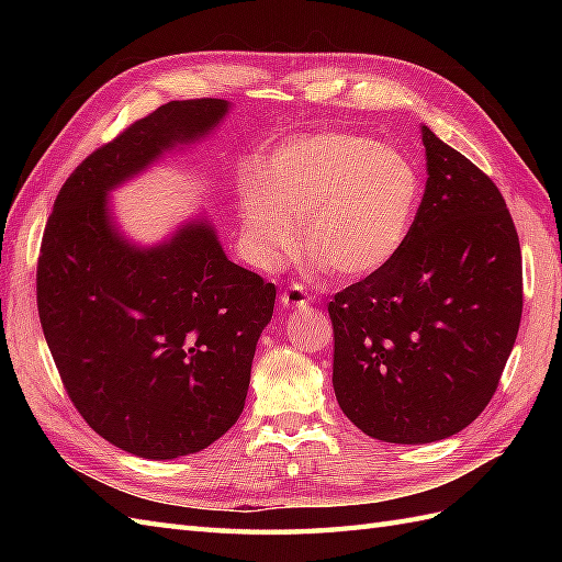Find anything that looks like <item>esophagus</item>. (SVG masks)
<instances>
[{
  "label": "esophagus",
  "instance_id": "34e87169",
  "mask_svg": "<svg viewBox=\"0 0 562 562\" xmlns=\"http://www.w3.org/2000/svg\"><path fill=\"white\" fill-rule=\"evenodd\" d=\"M281 307L283 310H302V307H310L312 302V295L307 293V288H304L302 283H291L285 288V291L281 293Z\"/></svg>",
  "mask_w": 562,
  "mask_h": 562
}]
</instances>
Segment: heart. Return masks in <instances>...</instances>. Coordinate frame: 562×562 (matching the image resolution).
<instances>
[{"instance_id": "heart-1", "label": "heart", "mask_w": 562, "mask_h": 562, "mask_svg": "<svg viewBox=\"0 0 562 562\" xmlns=\"http://www.w3.org/2000/svg\"><path fill=\"white\" fill-rule=\"evenodd\" d=\"M422 201V173L401 149L363 133L326 131L288 140L262 178L244 182V232L265 265L295 244L333 279H366L396 258Z\"/></svg>"}]
</instances>
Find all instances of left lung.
<instances>
[{
  "label": "left lung",
  "mask_w": 562,
  "mask_h": 562,
  "mask_svg": "<svg viewBox=\"0 0 562 562\" xmlns=\"http://www.w3.org/2000/svg\"><path fill=\"white\" fill-rule=\"evenodd\" d=\"M424 190L384 269L333 295V386L342 413L386 443H431L495 396L522 314V260L497 184L422 126Z\"/></svg>",
  "instance_id": "1"
}]
</instances>
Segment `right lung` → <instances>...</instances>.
<instances>
[{"label":"right lung","mask_w":562,"mask_h":562,"mask_svg":"<svg viewBox=\"0 0 562 562\" xmlns=\"http://www.w3.org/2000/svg\"><path fill=\"white\" fill-rule=\"evenodd\" d=\"M225 112L217 98L171 100L126 126L65 180L42 236L37 310L67 396L95 434L145 459L199 452L234 427L277 288L227 260L206 223L133 248L105 194Z\"/></svg>","instance_id":"add662e5"}]
</instances>
